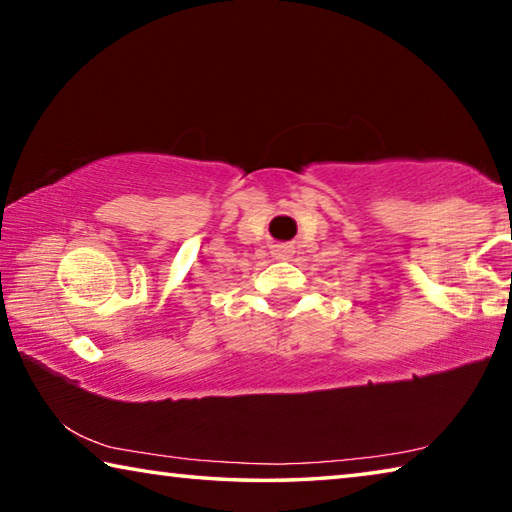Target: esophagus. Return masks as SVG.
<instances>
[{
    "label": "esophagus",
    "instance_id": "1",
    "mask_svg": "<svg viewBox=\"0 0 512 512\" xmlns=\"http://www.w3.org/2000/svg\"><path fill=\"white\" fill-rule=\"evenodd\" d=\"M271 255H273L275 259H291L293 246H289V244H275V246L271 248Z\"/></svg>",
    "mask_w": 512,
    "mask_h": 512
}]
</instances>
